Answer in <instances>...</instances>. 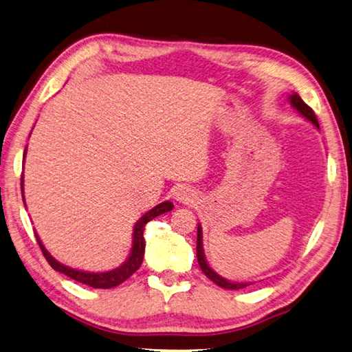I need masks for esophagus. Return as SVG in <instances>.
<instances>
[{
	"instance_id": "1",
	"label": "esophagus",
	"mask_w": 352,
	"mask_h": 352,
	"mask_svg": "<svg viewBox=\"0 0 352 352\" xmlns=\"http://www.w3.org/2000/svg\"><path fill=\"white\" fill-rule=\"evenodd\" d=\"M174 198L177 201L189 204L195 200V190L186 186V184H178L174 190Z\"/></svg>"
}]
</instances>
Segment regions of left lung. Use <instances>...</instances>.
Returning <instances> with one entry per match:
<instances>
[{
    "label": "left lung",
    "instance_id": "1",
    "mask_svg": "<svg viewBox=\"0 0 352 352\" xmlns=\"http://www.w3.org/2000/svg\"><path fill=\"white\" fill-rule=\"evenodd\" d=\"M289 101H291V104L296 107V109L300 113H302L306 120H309L311 123L317 127V129H320V127H318V121H317V117H316L314 111H312L311 107L306 104L302 98L298 97V94L289 95ZM197 260H198V265H200V267H201V271L204 272V276L212 280L215 285L225 287V289H243V287L252 285V283L229 282V280L223 278L215 271L210 270V266L208 265L206 258H204V252H203V232H201V226L200 225H198V228H197Z\"/></svg>",
    "mask_w": 352,
    "mask_h": 352
}]
</instances>
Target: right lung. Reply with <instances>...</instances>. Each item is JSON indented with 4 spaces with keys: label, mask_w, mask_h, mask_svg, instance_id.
I'll list each match as a JSON object with an SVG mask.
<instances>
[{
    "label": "right lung",
    "mask_w": 352,
    "mask_h": 352,
    "mask_svg": "<svg viewBox=\"0 0 352 352\" xmlns=\"http://www.w3.org/2000/svg\"><path fill=\"white\" fill-rule=\"evenodd\" d=\"M24 157H25V151H24ZM21 190H23V178H21ZM23 200H24V197H23ZM172 208H174V204H172L170 201H163V203L157 204L155 208L148 210V212H146L142 219L135 223V228H133V241H132V249H131L129 257H127V260L123 265L115 267V270H112V271H107V272L78 271V270H74V267H69L66 265H61L60 261H56L52 255L47 252V249L44 248V245L41 243L40 237H38L36 232H35V237H36L38 245H40V248H41L43 255L46 257L49 265L52 266L55 271L65 274V276L74 278V280H76V282H80L82 285L97 287V289H109V287H115V286L123 283L124 280L129 278L132 274L135 272L140 266H142L143 257H144V246H146L144 237H143L146 223H149L152 219H155V217L162 215L164 212H169V210H172Z\"/></svg>",
    "instance_id": "add662e5"
}]
</instances>
